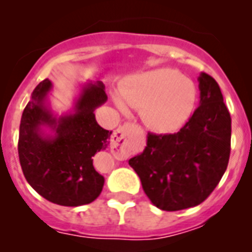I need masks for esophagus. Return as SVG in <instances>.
<instances>
[{"mask_svg":"<svg viewBox=\"0 0 252 252\" xmlns=\"http://www.w3.org/2000/svg\"><path fill=\"white\" fill-rule=\"evenodd\" d=\"M136 131V126L132 124H125L124 126H120L113 133L112 140H111V149L115 154H122L124 149L127 146L128 140L133 136Z\"/></svg>","mask_w":252,"mask_h":252,"instance_id":"obj_1","label":"esophagus"}]
</instances>
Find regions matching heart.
I'll return each mask as SVG.
<instances>
[{
    "label": "heart",
    "mask_w": 252,
    "mask_h": 252,
    "mask_svg": "<svg viewBox=\"0 0 252 252\" xmlns=\"http://www.w3.org/2000/svg\"><path fill=\"white\" fill-rule=\"evenodd\" d=\"M197 90L190 79L174 69H154L139 74L113 94L122 112L127 106L141 110L142 121L159 132H173L188 121L194 110Z\"/></svg>",
    "instance_id": "heart-1"
}]
</instances>
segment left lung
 Masks as SVG:
<instances>
[{
  "label": "left lung",
  "instance_id": "left-lung-1",
  "mask_svg": "<svg viewBox=\"0 0 252 252\" xmlns=\"http://www.w3.org/2000/svg\"><path fill=\"white\" fill-rule=\"evenodd\" d=\"M199 106L177 133H148L141 154L128 160L151 203L162 211L198 206L213 192L227 169L231 116L217 82L198 77Z\"/></svg>",
  "mask_w": 252,
  "mask_h": 252
}]
</instances>
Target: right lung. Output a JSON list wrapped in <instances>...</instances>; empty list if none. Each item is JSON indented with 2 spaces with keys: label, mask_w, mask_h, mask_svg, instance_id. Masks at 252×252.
<instances>
[{
  "label": "right lung",
  "mask_w": 252,
  "mask_h": 252,
  "mask_svg": "<svg viewBox=\"0 0 252 252\" xmlns=\"http://www.w3.org/2000/svg\"><path fill=\"white\" fill-rule=\"evenodd\" d=\"M51 81L40 82L22 112L20 164L28 183L49 202L88 204L104 184L92 158L106 150L112 133L95 121V108L107 102L104 84L97 81L81 86L73 107L62 115L51 108Z\"/></svg>",
  "instance_id": "1"
}]
</instances>
